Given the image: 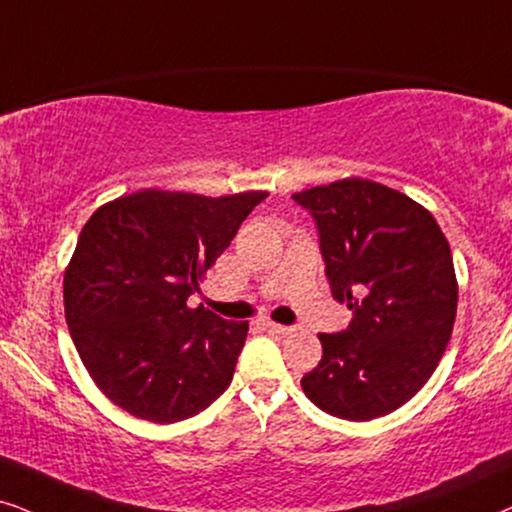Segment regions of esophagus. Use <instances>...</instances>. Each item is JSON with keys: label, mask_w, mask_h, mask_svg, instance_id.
Instances as JSON below:
<instances>
[{"label": "esophagus", "mask_w": 512, "mask_h": 512, "mask_svg": "<svg viewBox=\"0 0 512 512\" xmlns=\"http://www.w3.org/2000/svg\"><path fill=\"white\" fill-rule=\"evenodd\" d=\"M263 327L268 329L270 334H277V336H289L291 331H294L291 327H284V324H277V322H265Z\"/></svg>", "instance_id": "esophagus-1"}]
</instances>
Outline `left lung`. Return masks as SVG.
Segmentation results:
<instances>
[{"label":"left lung","instance_id":"left-lung-1","mask_svg":"<svg viewBox=\"0 0 512 512\" xmlns=\"http://www.w3.org/2000/svg\"><path fill=\"white\" fill-rule=\"evenodd\" d=\"M313 214L331 296L353 310L320 334L322 360L303 393L345 421H371L409 402L433 376L459 303L447 237L421 204L369 178L296 192Z\"/></svg>","mask_w":512,"mask_h":512}]
</instances>
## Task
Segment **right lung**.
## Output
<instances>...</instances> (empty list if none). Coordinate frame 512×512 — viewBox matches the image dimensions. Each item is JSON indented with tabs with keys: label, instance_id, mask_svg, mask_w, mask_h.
<instances>
[{
	"label": "right lung",
	"instance_id": "add662e5",
	"mask_svg": "<svg viewBox=\"0 0 512 512\" xmlns=\"http://www.w3.org/2000/svg\"><path fill=\"white\" fill-rule=\"evenodd\" d=\"M268 192L148 188L94 211L63 277L65 322L98 390L131 416L176 423L230 386L249 322L188 298Z\"/></svg>",
	"mask_w": 512,
	"mask_h": 512
}]
</instances>
